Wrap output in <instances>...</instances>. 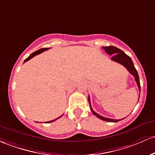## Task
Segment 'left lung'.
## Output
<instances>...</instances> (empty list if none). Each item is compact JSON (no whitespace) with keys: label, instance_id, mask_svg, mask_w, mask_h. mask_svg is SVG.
<instances>
[{"label":"left lung","instance_id":"8db88e82","mask_svg":"<svg viewBox=\"0 0 155 155\" xmlns=\"http://www.w3.org/2000/svg\"><path fill=\"white\" fill-rule=\"evenodd\" d=\"M103 49H105L106 52L107 54L110 55H113L111 58V60H114V61L117 62V63L122 64V65H124L126 68L127 69V71L130 72V74H132V75L135 77V79H136V81L137 83V85H138V89H139V91H140V80H139V76H138V72H137L136 68H135L134 65H133V63L131 60V58H130L128 55H127L123 51H122L121 49H118V48L114 47V46H109V47H103ZM89 104H90V109L94 115H95L96 117H98L101 120L106 121V122H117L120 121V120H113V119H109L106 118V117H104L101 115H99L98 114H97L92 110L91 107V104H90V97H89Z\"/></svg>","mask_w":155,"mask_h":155}]
</instances>
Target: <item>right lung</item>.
Here are the masks:
<instances>
[{
	"mask_svg": "<svg viewBox=\"0 0 155 155\" xmlns=\"http://www.w3.org/2000/svg\"><path fill=\"white\" fill-rule=\"evenodd\" d=\"M49 48H42V49H38V50H37V51H34V52L33 53H32V54L30 55L29 57H28V58H26L25 60V61H24V63H25V62H27V61H28V60H29L30 59H31V58H33V57L34 56H35V55H37V54H40V53H41V52H43V51H46V50H47V49H49ZM62 116H60V117H58V118H57V119H55V120H51V121H49V122H45V123H49V122H54V121H55V120H58V119H59L60 117H61Z\"/></svg>",
	"mask_w": 155,
	"mask_h": 155,
	"instance_id": "right-lung-1",
	"label": "right lung"
}]
</instances>
